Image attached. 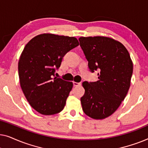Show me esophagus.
I'll list each match as a JSON object with an SVG mask.
<instances>
[{"instance_id":"34e87169","label":"esophagus","mask_w":148,"mask_h":148,"mask_svg":"<svg viewBox=\"0 0 148 148\" xmlns=\"http://www.w3.org/2000/svg\"><path fill=\"white\" fill-rule=\"evenodd\" d=\"M82 84L81 83H77V82H73V86L75 87H77V86H80Z\"/></svg>"}]
</instances>
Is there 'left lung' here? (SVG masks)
Here are the masks:
<instances>
[{"mask_svg": "<svg viewBox=\"0 0 148 148\" xmlns=\"http://www.w3.org/2000/svg\"><path fill=\"white\" fill-rule=\"evenodd\" d=\"M80 46L92 73L98 71V81L84 82L81 98L85 114L104 119L117 110L130 88L133 62L121 42L107 37H82Z\"/></svg>", "mask_w": 148, "mask_h": 148, "instance_id": "obj_1", "label": "left lung"}]
</instances>
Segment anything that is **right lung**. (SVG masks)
Returning a JSON list of instances; mask_svg holds the SVG:
<instances>
[{
	"label": "right lung",
	"mask_w": 148,
	"mask_h": 148,
	"mask_svg": "<svg viewBox=\"0 0 148 148\" xmlns=\"http://www.w3.org/2000/svg\"><path fill=\"white\" fill-rule=\"evenodd\" d=\"M77 38L40 34L24 48L18 63L20 85L34 110L44 115L63 110L73 83L55 77L63 56L79 46Z\"/></svg>",
	"instance_id": "add662e5"
}]
</instances>
